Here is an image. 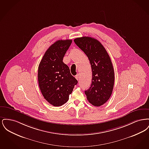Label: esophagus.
I'll use <instances>...</instances> for the list:
<instances>
[{
    "label": "esophagus",
    "mask_w": 149,
    "mask_h": 149,
    "mask_svg": "<svg viewBox=\"0 0 149 149\" xmlns=\"http://www.w3.org/2000/svg\"><path fill=\"white\" fill-rule=\"evenodd\" d=\"M75 78H76L78 80H79V75L77 74V75L75 76Z\"/></svg>",
    "instance_id": "1"
}]
</instances>
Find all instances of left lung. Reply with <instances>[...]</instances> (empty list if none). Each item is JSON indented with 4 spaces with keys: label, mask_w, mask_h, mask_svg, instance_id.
<instances>
[{
    "label": "left lung",
    "mask_w": 149,
    "mask_h": 149,
    "mask_svg": "<svg viewBox=\"0 0 149 149\" xmlns=\"http://www.w3.org/2000/svg\"><path fill=\"white\" fill-rule=\"evenodd\" d=\"M74 41L88 57L92 67V84L85 91L87 100L93 106H100L109 99L113 89L114 73L110 57L95 38L82 37Z\"/></svg>",
    "instance_id": "left-lung-1"
}]
</instances>
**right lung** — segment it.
Segmentation results:
<instances>
[{"label":"right lung","instance_id":"obj_1","mask_svg":"<svg viewBox=\"0 0 149 149\" xmlns=\"http://www.w3.org/2000/svg\"><path fill=\"white\" fill-rule=\"evenodd\" d=\"M72 40H58L45 53L39 64L38 81L42 94L50 104L61 106L67 102L78 81L63 58Z\"/></svg>","mask_w":149,"mask_h":149}]
</instances>
